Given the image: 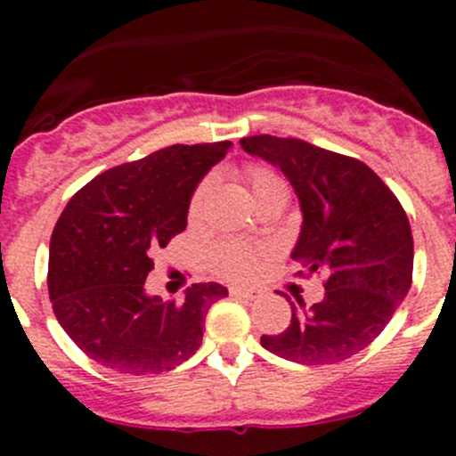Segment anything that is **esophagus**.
<instances>
[{"instance_id":"1","label":"esophagus","mask_w":456,"mask_h":456,"mask_svg":"<svg viewBox=\"0 0 456 456\" xmlns=\"http://www.w3.org/2000/svg\"><path fill=\"white\" fill-rule=\"evenodd\" d=\"M229 293L236 297H245V300H257V297H260V291L247 287H229Z\"/></svg>"}]
</instances>
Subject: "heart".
<instances>
[{
    "mask_svg": "<svg viewBox=\"0 0 456 456\" xmlns=\"http://www.w3.org/2000/svg\"><path fill=\"white\" fill-rule=\"evenodd\" d=\"M245 178L251 185L257 205H262L265 200H269L271 196L282 194L287 191L282 178L273 172V169L265 167V165H247L245 167ZM211 185H214V178L207 176L199 183V187L194 190L190 200V216L191 218H200L202 209H205V200L209 196ZM262 251L256 247L242 245V242H223V245L216 247L214 251V265L216 269L223 275L232 280H242L247 275H251V271L256 269L257 256Z\"/></svg>",
    "mask_w": 456,
    "mask_h": 456,
    "instance_id": "1",
    "label": "heart"
}]
</instances>
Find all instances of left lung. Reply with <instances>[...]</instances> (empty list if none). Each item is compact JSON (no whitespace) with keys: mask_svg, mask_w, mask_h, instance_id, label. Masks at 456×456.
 <instances>
[{"mask_svg":"<svg viewBox=\"0 0 456 456\" xmlns=\"http://www.w3.org/2000/svg\"><path fill=\"white\" fill-rule=\"evenodd\" d=\"M242 150L282 169L296 190L302 229L293 260L324 273V297L291 302V324L262 335L273 355L305 366L348 360L386 329L412 282V232L403 207L362 160L300 139H240ZM302 273V271H300Z\"/></svg>","mask_w":456,"mask_h":456,"instance_id":"8db88e82","label":"left lung"}]
</instances>
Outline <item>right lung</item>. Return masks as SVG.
Segmentation results:
<instances>
[{"mask_svg":"<svg viewBox=\"0 0 456 456\" xmlns=\"http://www.w3.org/2000/svg\"><path fill=\"white\" fill-rule=\"evenodd\" d=\"M229 147L169 145L99 174L61 211L50 238V302L61 329L96 364L159 375L200 348L207 311L227 289L191 284L183 302H163L147 296L145 278L154 249L185 232L196 185Z\"/></svg>","mask_w":456,"mask_h":456,"instance_id":"1","label":"right lung"}]
</instances>
